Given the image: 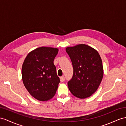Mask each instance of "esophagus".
I'll return each mask as SVG.
<instances>
[{"instance_id": "esophagus-1", "label": "esophagus", "mask_w": 126, "mask_h": 126, "mask_svg": "<svg viewBox=\"0 0 126 126\" xmlns=\"http://www.w3.org/2000/svg\"><path fill=\"white\" fill-rule=\"evenodd\" d=\"M65 80V78L64 77H60V81L61 82H63Z\"/></svg>"}]
</instances>
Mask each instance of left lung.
Returning <instances> with one entry per match:
<instances>
[{"mask_svg": "<svg viewBox=\"0 0 126 126\" xmlns=\"http://www.w3.org/2000/svg\"><path fill=\"white\" fill-rule=\"evenodd\" d=\"M72 63L73 75L67 83L72 94L83 99L97 91L103 77L102 61L98 51L85 44L66 48Z\"/></svg>", "mask_w": 126, "mask_h": 126, "instance_id": "obj_1", "label": "left lung"}]
</instances>
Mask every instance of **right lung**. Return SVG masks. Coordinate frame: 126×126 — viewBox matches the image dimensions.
Listing matches in <instances>:
<instances>
[{"mask_svg":"<svg viewBox=\"0 0 126 126\" xmlns=\"http://www.w3.org/2000/svg\"><path fill=\"white\" fill-rule=\"evenodd\" d=\"M57 48L41 47L29 53L22 66V78L30 94L40 101H47L55 95L60 82L54 60Z\"/></svg>","mask_w":126,"mask_h":126,"instance_id":"right-lung-1","label":"right lung"}]
</instances>
